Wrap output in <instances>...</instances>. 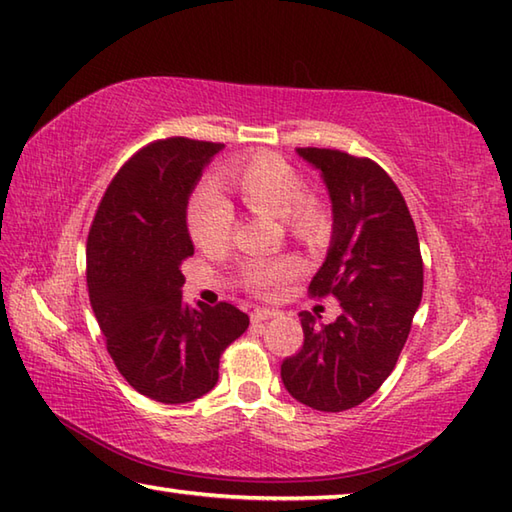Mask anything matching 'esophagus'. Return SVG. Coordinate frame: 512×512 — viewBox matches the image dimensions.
Wrapping results in <instances>:
<instances>
[{
	"label": "esophagus",
	"mask_w": 512,
	"mask_h": 512,
	"mask_svg": "<svg viewBox=\"0 0 512 512\" xmlns=\"http://www.w3.org/2000/svg\"><path fill=\"white\" fill-rule=\"evenodd\" d=\"M278 312L276 310H254L252 312V323H265L269 318H276Z\"/></svg>",
	"instance_id": "esophagus-1"
}]
</instances>
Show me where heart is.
<instances>
[{
  "label": "heart",
  "instance_id": "1",
  "mask_svg": "<svg viewBox=\"0 0 512 512\" xmlns=\"http://www.w3.org/2000/svg\"><path fill=\"white\" fill-rule=\"evenodd\" d=\"M218 185L234 194L254 214L285 218L292 234L316 243L325 234V209L312 198H303V180L294 167L272 153L231 162L218 176ZM234 214L227 202L214 191H202L189 207V234L207 254H218L229 245ZM298 263L294 258L254 260L245 267V285L260 296H272L278 285L294 276Z\"/></svg>",
  "mask_w": 512,
  "mask_h": 512
}]
</instances>
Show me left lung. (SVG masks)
Masks as SVG:
<instances>
[{"mask_svg":"<svg viewBox=\"0 0 512 512\" xmlns=\"http://www.w3.org/2000/svg\"><path fill=\"white\" fill-rule=\"evenodd\" d=\"M332 200V240L310 283L312 296L339 298L341 316L316 323L301 312L305 341L283 361L296 401L321 412L359 406L381 388L408 341L421 303L419 236L399 187L370 158L305 147Z\"/></svg>","mask_w":512,"mask_h":512,"instance_id":"left-lung-1","label":"left lung"}]
</instances>
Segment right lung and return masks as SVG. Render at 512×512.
Segmentation results:
<instances>
[{"label": "right lung", "instance_id": "add662e5", "mask_svg": "<svg viewBox=\"0 0 512 512\" xmlns=\"http://www.w3.org/2000/svg\"><path fill=\"white\" fill-rule=\"evenodd\" d=\"M225 144L167 138L140 149L98 207L86 243V285L106 350L133 390L160 403L200 399L220 354L247 330L229 303L182 301V260L194 256L187 205Z\"/></svg>", "mask_w": 512, "mask_h": 512}]
</instances>
